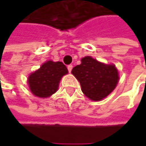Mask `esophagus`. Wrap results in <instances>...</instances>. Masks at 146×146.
Here are the masks:
<instances>
[{"mask_svg":"<svg viewBox=\"0 0 146 146\" xmlns=\"http://www.w3.org/2000/svg\"><path fill=\"white\" fill-rule=\"evenodd\" d=\"M68 72L71 73V71H72V69H73V65H68Z\"/></svg>","mask_w":146,"mask_h":146,"instance_id":"obj_1","label":"esophagus"}]
</instances>
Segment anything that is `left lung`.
<instances>
[{"label": "left lung", "mask_w": 146, "mask_h": 146, "mask_svg": "<svg viewBox=\"0 0 146 146\" xmlns=\"http://www.w3.org/2000/svg\"><path fill=\"white\" fill-rule=\"evenodd\" d=\"M72 73L79 81L83 93L92 101L106 98L119 80L115 65L102 63L91 56L83 57L81 64L74 67Z\"/></svg>", "instance_id": "obj_1"}]
</instances>
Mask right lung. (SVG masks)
<instances>
[{
  "instance_id": "add662e5",
  "label": "right lung",
  "mask_w": 146,
  "mask_h": 146,
  "mask_svg": "<svg viewBox=\"0 0 146 146\" xmlns=\"http://www.w3.org/2000/svg\"><path fill=\"white\" fill-rule=\"evenodd\" d=\"M68 73L62 62L47 61L28 78L30 91L35 96L47 98L58 90L61 78Z\"/></svg>"
}]
</instances>
